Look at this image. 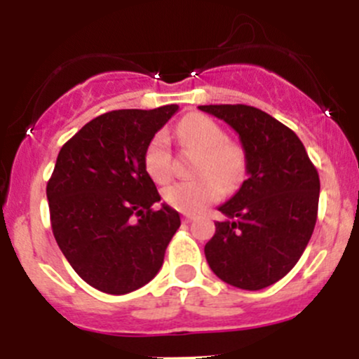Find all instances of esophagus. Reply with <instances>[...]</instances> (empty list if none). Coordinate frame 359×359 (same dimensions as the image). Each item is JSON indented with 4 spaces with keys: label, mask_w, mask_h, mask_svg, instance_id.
I'll use <instances>...</instances> for the list:
<instances>
[{
    "label": "esophagus",
    "mask_w": 359,
    "mask_h": 359,
    "mask_svg": "<svg viewBox=\"0 0 359 359\" xmlns=\"http://www.w3.org/2000/svg\"><path fill=\"white\" fill-rule=\"evenodd\" d=\"M192 219H194V216H192V215H184V216H182V222H184V223H191Z\"/></svg>",
    "instance_id": "obj_1"
}]
</instances>
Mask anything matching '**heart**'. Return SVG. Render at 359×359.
<instances>
[{
  "label": "heart",
  "mask_w": 359,
  "mask_h": 359,
  "mask_svg": "<svg viewBox=\"0 0 359 359\" xmlns=\"http://www.w3.org/2000/svg\"><path fill=\"white\" fill-rule=\"evenodd\" d=\"M177 135L186 147L198 149L194 172L198 179L179 180L163 191V199L175 210L203 211L242 182L247 172V155L240 144L228 141L218 122L204 114H189L179 122ZM144 170L155 182L163 184L172 175V153L165 133H156L143 153Z\"/></svg>",
  "instance_id": "b5f03b06"
}]
</instances>
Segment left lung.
Wrapping results in <instances>:
<instances>
[{
	"instance_id": "1",
	"label": "left lung",
	"mask_w": 359,
	"mask_h": 359,
	"mask_svg": "<svg viewBox=\"0 0 359 359\" xmlns=\"http://www.w3.org/2000/svg\"><path fill=\"white\" fill-rule=\"evenodd\" d=\"M238 133L247 180L218 208L226 216L204 247L211 271L231 286L262 290L285 278L313 233L320 180L300 137L250 105H199Z\"/></svg>"
}]
</instances>
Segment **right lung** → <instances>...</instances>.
<instances>
[{"mask_svg": "<svg viewBox=\"0 0 359 359\" xmlns=\"http://www.w3.org/2000/svg\"><path fill=\"white\" fill-rule=\"evenodd\" d=\"M179 105L122 109L85 124L59 151L47 182L50 226L76 274L109 294L155 278L180 216L160 201L143 153Z\"/></svg>", "mask_w": 359, "mask_h": 359, "instance_id": "1", "label": "right lung"}]
</instances>
